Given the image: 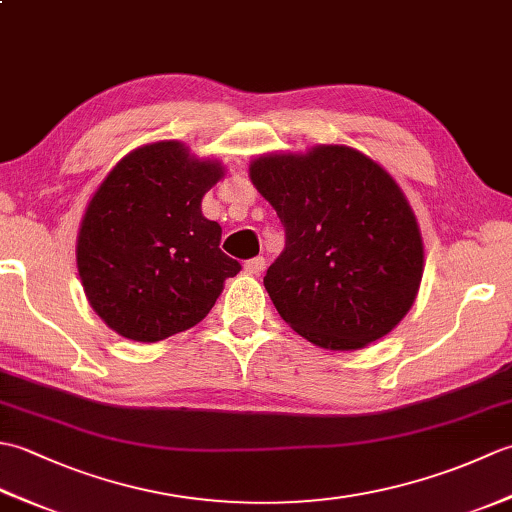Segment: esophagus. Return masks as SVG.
Here are the masks:
<instances>
[{
	"label": "esophagus",
	"mask_w": 512,
	"mask_h": 512,
	"mask_svg": "<svg viewBox=\"0 0 512 512\" xmlns=\"http://www.w3.org/2000/svg\"><path fill=\"white\" fill-rule=\"evenodd\" d=\"M244 268H246V273H250V275H262L264 270H266V259L264 257L248 259V262L244 264Z\"/></svg>",
	"instance_id": "esophagus-1"
}]
</instances>
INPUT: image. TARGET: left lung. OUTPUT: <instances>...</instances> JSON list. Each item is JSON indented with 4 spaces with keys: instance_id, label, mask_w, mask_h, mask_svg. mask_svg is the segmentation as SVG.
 <instances>
[{
    "instance_id": "obj_1",
    "label": "left lung",
    "mask_w": 512,
    "mask_h": 512,
    "mask_svg": "<svg viewBox=\"0 0 512 512\" xmlns=\"http://www.w3.org/2000/svg\"><path fill=\"white\" fill-rule=\"evenodd\" d=\"M250 180L284 224L286 246L264 286L279 317L325 350H358L409 312L422 237L389 173L339 145L262 156Z\"/></svg>"
}]
</instances>
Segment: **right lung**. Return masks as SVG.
Listing matches in <instances>:
<instances>
[{"label": "right lung", "instance_id": "right-lung-1", "mask_svg": "<svg viewBox=\"0 0 512 512\" xmlns=\"http://www.w3.org/2000/svg\"><path fill=\"white\" fill-rule=\"evenodd\" d=\"M222 178L176 140L140 147L103 180L85 211L76 266L96 314L125 339L156 343L200 323L242 266L200 211Z\"/></svg>", "mask_w": 512, "mask_h": 512}]
</instances>
